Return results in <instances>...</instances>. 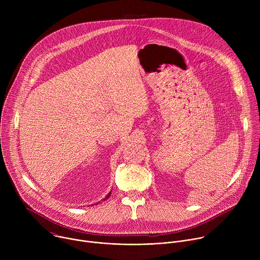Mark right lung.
<instances>
[{"instance_id":"right-lung-1","label":"right lung","mask_w":260,"mask_h":260,"mask_svg":"<svg viewBox=\"0 0 260 260\" xmlns=\"http://www.w3.org/2000/svg\"><path fill=\"white\" fill-rule=\"evenodd\" d=\"M111 192H112V191H110V192H109V193H108V194H107V197H106V198H105V199H104V201H106V200H107V199H109V197H110V194H111Z\"/></svg>"}]
</instances>
